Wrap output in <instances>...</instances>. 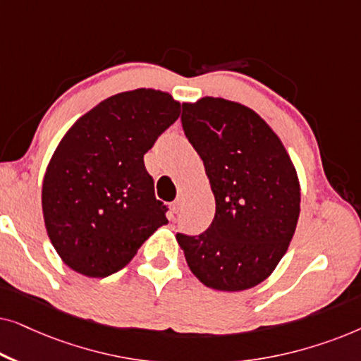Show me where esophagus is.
<instances>
[{
	"label": "esophagus",
	"mask_w": 361,
	"mask_h": 361,
	"mask_svg": "<svg viewBox=\"0 0 361 361\" xmlns=\"http://www.w3.org/2000/svg\"><path fill=\"white\" fill-rule=\"evenodd\" d=\"M180 209H182V200H180V199H177V200L174 202V204H172V207H171L172 214H179Z\"/></svg>",
	"instance_id": "obj_1"
}]
</instances>
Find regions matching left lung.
<instances>
[{
  "label": "left lung",
  "mask_w": 361,
  "mask_h": 361,
  "mask_svg": "<svg viewBox=\"0 0 361 361\" xmlns=\"http://www.w3.org/2000/svg\"><path fill=\"white\" fill-rule=\"evenodd\" d=\"M182 106V128L215 195V216L199 236L177 233V243L207 288H255L273 273L294 236L298 172L278 135L251 108L214 97Z\"/></svg>",
  "instance_id": "1"
}]
</instances>
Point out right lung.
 I'll use <instances>...</instances> for the list:
<instances>
[{
  "label": "right lung",
  "mask_w": 361,
  "mask_h": 361,
  "mask_svg": "<svg viewBox=\"0 0 361 361\" xmlns=\"http://www.w3.org/2000/svg\"><path fill=\"white\" fill-rule=\"evenodd\" d=\"M180 116V103L152 88L98 103L66 133L42 182L49 240L68 268L106 278L167 224L145 154Z\"/></svg>",
  "instance_id": "obj_1"
}]
</instances>
